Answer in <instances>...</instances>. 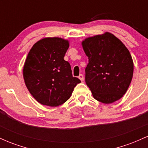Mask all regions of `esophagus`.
<instances>
[{
  "label": "esophagus",
  "mask_w": 148,
  "mask_h": 148,
  "mask_svg": "<svg viewBox=\"0 0 148 148\" xmlns=\"http://www.w3.org/2000/svg\"><path fill=\"white\" fill-rule=\"evenodd\" d=\"M79 79L81 80V81H84V75H83V74H80V75L79 76Z\"/></svg>",
  "instance_id": "esophagus-1"
}]
</instances>
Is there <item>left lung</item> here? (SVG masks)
<instances>
[{
  "instance_id": "8db88e82",
  "label": "left lung",
  "mask_w": 148,
  "mask_h": 148,
  "mask_svg": "<svg viewBox=\"0 0 148 148\" xmlns=\"http://www.w3.org/2000/svg\"><path fill=\"white\" fill-rule=\"evenodd\" d=\"M88 64L86 83L97 101L111 103L126 93L134 72L132 56L125 45L110 33L82 42Z\"/></svg>"
}]
</instances>
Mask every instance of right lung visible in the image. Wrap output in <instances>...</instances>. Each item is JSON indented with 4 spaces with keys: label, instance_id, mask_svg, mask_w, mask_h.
Wrapping results in <instances>:
<instances>
[{
    "label": "right lung",
    "instance_id": "add662e5",
    "mask_svg": "<svg viewBox=\"0 0 148 148\" xmlns=\"http://www.w3.org/2000/svg\"><path fill=\"white\" fill-rule=\"evenodd\" d=\"M69 42L60 37L40 40L30 50L23 66L25 86L39 103L55 107L67 101L81 81L73 77L64 60Z\"/></svg>",
    "mask_w": 148,
    "mask_h": 148
}]
</instances>
